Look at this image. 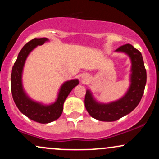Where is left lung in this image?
Returning a JSON list of instances; mask_svg holds the SVG:
<instances>
[{
  "mask_svg": "<svg viewBox=\"0 0 159 159\" xmlns=\"http://www.w3.org/2000/svg\"><path fill=\"white\" fill-rule=\"evenodd\" d=\"M116 52H124L130 57L132 61L131 85L123 98L109 104L96 102L90 91L86 92V109L92 117L99 121H116L132 112L140 102L147 83V72L141 53L130 44L122 45Z\"/></svg>",
  "mask_w": 159,
  "mask_h": 159,
  "instance_id": "obj_1",
  "label": "left lung"
}]
</instances>
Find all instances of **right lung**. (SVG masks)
Masks as SVG:
<instances>
[{"instance_id": "add662e5", "label": "right lung", "mask_w": 159, "mask_h": 159, "mask_svg": "<svg viewBox=\"0 0 159 159\" xmlns=\"http://www.w3.org/2000/svg\"><path fill=\"white\" fill-rule=\"evenodd\" d=\"M46 41H48L47 38H35L24 45L12 66L11 74V90L16 106L25 116L39 123H48L58 119L63 112L66 98L72 89L78 84V79L65 82L60 90L57 101L50 105L36 102L27 96L21 83V74L25 61L33 49L37 45L44 44Z\"/></svg>"}]
</instances>
